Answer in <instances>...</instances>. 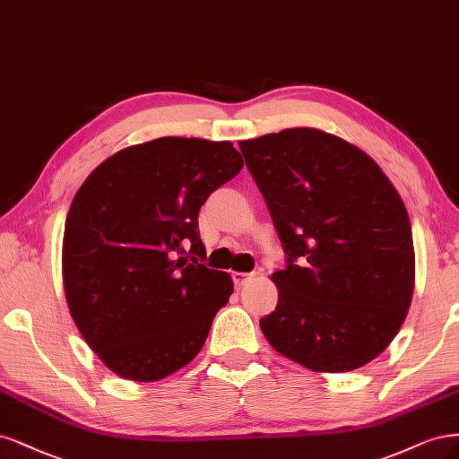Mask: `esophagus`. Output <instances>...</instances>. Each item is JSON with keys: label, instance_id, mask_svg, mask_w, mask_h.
<instances>
[{"label": "esophagus", "instance_id": "1", "mask_svg": "<svg viewBox=\"0 0 459 459\" xmlns=\"http://www.w3.org/2000/svg\"><path fill=\"white\" fill-rule=\"evenodd\" d=\"M255 274L254 273H232V280H234V284L236 286H246L251 278H254Z\"/></svg>", "mask_w": 459, "mask_h": 459}]
</instances>
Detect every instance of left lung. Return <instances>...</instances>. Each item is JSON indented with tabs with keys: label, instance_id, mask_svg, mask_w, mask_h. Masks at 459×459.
Instances as JSON below:
<instances>
[{
	"label": "left lung",
	"instance_id": "obj_1",
	"mask_svg": "<svg viewBox=\"0 0 459 459\" xmlns=\"http://www.w3.org/2000/svg\"><path fill=\"white\" fill-rule=\"evenodd\" d=\"M286 267L267 342L313 372H351L387 349L413 293L410 217L376 161L330 133L293 127L240 141Z\"/></svg>",
	"mask_w": 459,
	"mask_h": 459
}]
</instances>
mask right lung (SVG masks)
<instances>
[{
  "label": "right lung",
  "instance_id": "obj_1",
  "mask_svg": "<svg viewBox=\"0 0 459 459\" xmlns=\"http://www.w3.org/2000/svg\"><path fill=\"white\" fill-rule=\"evenodd\" d=\"M242 166L229 141L161 137L116 152L76 192L63 240L66 301L114 374L164 379L204 347L232 280L204 264L198 212Z\"/></svg>",
  "mask_w": 459,
  "mask_h": 459
}]
</instances>
